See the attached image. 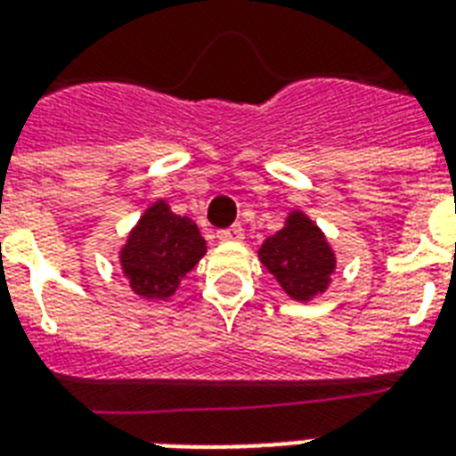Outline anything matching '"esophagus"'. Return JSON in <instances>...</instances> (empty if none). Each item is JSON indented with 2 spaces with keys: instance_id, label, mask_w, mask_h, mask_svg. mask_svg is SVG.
<instances>
[{
  "instance_id": "esophagus-1",
  "label": "esophagus",
  "mask_w": 456,
  "mask_h": 456,
  "mask_svg": "<svg viewBox=\"0 0 456 456\" xmlns=\"http://www.w3.org/2000/svg\"><path fill=\"white\" fill-rule=\"evenodd\" d=\"M217 239H220V241H241L243 239L241 224H234V227L222 229V232H217Z\"/></svg>"
}]
</instances>
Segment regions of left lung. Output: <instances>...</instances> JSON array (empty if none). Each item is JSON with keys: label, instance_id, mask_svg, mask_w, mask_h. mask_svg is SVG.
Masks as SVG:
<instances>
[{"label": "left lung", "instance_id": "1", "mask_svg": "<svg viewBox=\"0 0 456 456\" xmlns=\"http://www.w3.org/2000/svg\"><path fill=\"white\" fill-rule=\"evenodd\" d=\"M257 257L279 286L300 303L322 296L336 270V253L324 232L303 210L289 213L284 227L265 239Z\"/></svg>", "mask_w": 456, "mask_h": 456}]
</instances>
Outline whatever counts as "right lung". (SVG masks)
<instances>
[{"instance_id":"obj_1","label":"right lung","mask_w":456,"mask_h":456,"mask_svg":"<svg viewBox=\"0 0 456 456\" xmlns=\"http://www.w3.org/2000/svg\"><path fill=\"white\" fill-rule=\"evenodd\" d=\"M203 256L206 239L196 222L172 213L165 200H156L120 248V267L139 298L167 300Z\"/></svg>"}]
</instances>
